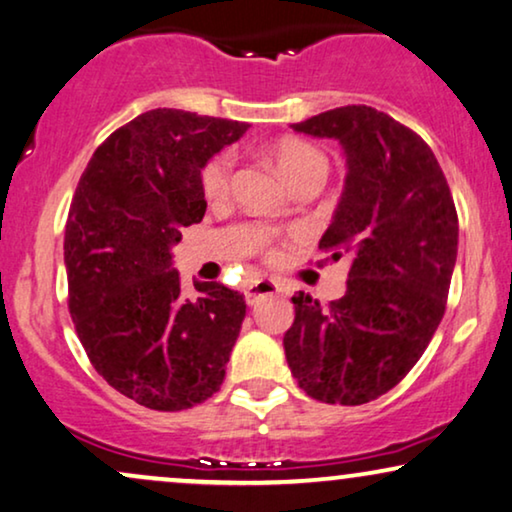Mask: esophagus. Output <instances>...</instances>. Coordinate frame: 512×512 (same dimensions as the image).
Returning <instances> with one entry per match:
<instances>
[{
	"label": "esophagus",
	"mask_w": 512,
	"mask_h": 512,
	"mask_svg": "<svg viewBox=\"0 0 512 512\" xmlns=\"http://www.w3.org/2000/svg\"><path fill=\"white\" fill-rule=\"evenodd\" d=\"M243 292H245V302L252 306V304H257V299H260V297L283 292V285L278 281H271V278H257V281L245 285Z\"/></svg>",
	"instance_id": "obj_1"
}]
</instances>
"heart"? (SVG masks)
Segmentation results:
<instances>
[{
  "mask_svg": "<svg viewBox=\"0 0 512 512\" xmlns=\"http://www.w3.org/2000/svg\"><path fill=\"white\" fill-rule=\"evenodd\" d=\"M271 159L278 166V170L288 177L290 185L295 187L297 182L306 180V177H323L325 175V156L318 147L309 145V142L297 138H283L271 147ZM231 168H234V156L220 154L203 168L201 182L203 194L208 201H222L227 199L231 187Z\"/></svg>",
  "mask_w": 512,
  "mask_h": 512,
  "instance_id": "obj_1",
  "label": "heart"
}]
</instances>
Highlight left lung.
<instances>
[{"mask_svg": "<svg viewBox=\"0 0 512 512\" xmlns=\"http://www.w3.org/2000/svg\"><path fill=\"white\" fill-rule=\"evenodd\" d=\"M290 128L344 149V192L320 248L342 250L332 260L349 255L351 269L327 309L292 297L285 358L306 395L363 405L391 391L438 330L459 248L452 192L431 147L374 107H337Z\"/></svg>", "mask_w": 512, "mask_h": 512, "instance_id": "8db88e82", "label": "left lung"}]
</instances>
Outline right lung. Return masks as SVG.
<instances>
[{
  "mask_svg": "<svg viewBox=\"0 0 512 512\" xmlns=\"http://www.w3.org/2000/svg\"><path fill=\"white\" fill-rule=\"evenodd\" d=\"M248 124L152 109L88 161L65 224L70 313L109 386L159 412L220 391L245 318L241 292L201 283L182 295L173 245L206 215L201 170Z\"/></svg>",
  "mask_w": 512,
  "mask_h": 512,
  "instance_id": "obj_1",
  "label": "right lung"
}]
</instances>
